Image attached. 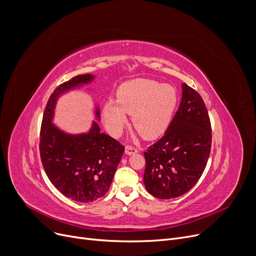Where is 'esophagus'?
<instances>
[{
	"label": "esophagus",
	"instance_id": "obj_1",
	"mask_svg": "<svg viewBox=\"0 0 256 256\" xmlns=\"http://www.w3.org/2000/svg\"><path fill=\"white\" fill-rule=\"evenodd\" d=\"M138 152V149L134 147H131V146H126L125 148V153L127 155H132V154H136Z\"/></svg>",
	"mask_w": 256,
	"mask_h": 256
}]
</instances>
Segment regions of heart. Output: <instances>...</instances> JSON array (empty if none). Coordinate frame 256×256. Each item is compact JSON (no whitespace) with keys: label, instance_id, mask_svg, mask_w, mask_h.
<instances>
[{"label":"heart","instance_id":"heart-1","mask_svg":"<svg viewBox=\"0 0 256 256\" xmlns=\"http://www.w3.org/2000/svg\"><path fill=\"white\" fill-rule=\"evenodd\" d=\"M118 101L108 99L103 107L107 130L120 136L127 124V114H132V123L142 136L154 140L166 130L178 104L177 90L170 84L136 78L120 85Z\"/></svg>","mask_w":256,"mask_h":256}]
</instances>
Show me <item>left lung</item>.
<instances>
[{
	"label": "left lung",
	"mask_w": 256,
	"mask_h": 256,
	"mask_svg": "<svg viewBox=\"0 0 256 256\" xmlns=\"http://www.w3.org/2000/svg\"><path fill=\"white\" fill-rule=\"evenodd\" d=\"M177 112L164 136L144 152V184L158 199L188 192L203 174L210 154L212 126L201 96L182 83Z\"/></svg>",
	"instance_id": "1"
}]
</instances>
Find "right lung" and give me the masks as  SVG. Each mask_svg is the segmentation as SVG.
<instances>
[{
	"mask_svg": "<svg viewBox=\"0 0 256 256\" xmlns=\"http://www.w3.org/2000/svg\"><path fill=\"white\" fill-rule=\"evenodd\" d=\"M94 80L92 74L78 75L53 92L44 112L40 142L42 162L52 184L64 196L85 203L99 199L108 192L125 148L100 132L96 120L88 132L72 134L57 127L53 120L60 96ZM94 116L100 120L99 106H96Z\"/></svg>",
	"mask_w": 256,
	"mask_h": 256,
	"instance_id": "right-lung-1",
	"label": "right lung"
}]
</instances>
